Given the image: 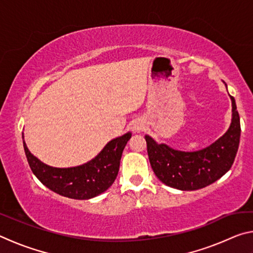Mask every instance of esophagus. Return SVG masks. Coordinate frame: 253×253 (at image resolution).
<instances>
[{
    "label": "esophagus",
    "mask_w": 253,
    "mask_h": 253,
    "mask_svg": "<svg viewBox=\"0 0 253 253\" xmlns=\"http://www.w3.org/2000/svg\"><path fill=\"white\" fill-rule=\"evenodd\" d=\"M131 128H132V130H134V131H139L144 128V124L142 122H135L134 124H132Z\"/></svg>",
    "instance_id": "34e87169"
}]
</instances>
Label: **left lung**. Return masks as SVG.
<instances>
[{"mask_svg":"<svg viewBox=\"0 0 253 253\" xmlns=\"http://www.w3.org/2000/svg\"><path fill=\"white\" fill-rule=\"evenodd\" d=\"M230 98L232 119L229 129L208 147L182 152L145 136L149 163L161 182L181 191H195L217 181L231 169L239 148L241 127L235 100L232 96Z\"/></svg>","mask_w":253,"mask_h":253,"instance_id":"1","label":"left lung"}]
</instances>
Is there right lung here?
I'll return each mask as SVG.
<instances>
[{
    "label": "right lung",
    "mask_w": 253,
    "mask_h": 253,
    "mask_svg": "<svg viewBox=\"0 0 253 253\" xmlns=\"http://www.w3.org/2000/svg\"><path fill=\"white\" fill-rule=\"evenodd\" d=\"M130 137L131 132L128 131L110 140L91 161L68 169L52 168L42 163L29 151L24 140L23 147L30 168L43 185L66 198L88 200L104 193L115 182L123 151Z\"/></svg>",
    "instance_id": "obj_1"
}]
</instances>
